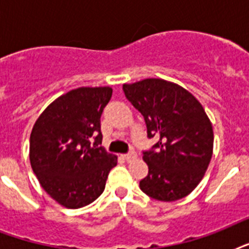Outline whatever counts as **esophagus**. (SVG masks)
Masks as SVG:
<instances>
[{
    "instance_id": "esophagus-1",
    "label": "esophagus",
    "mask_w": 249,
    "mask_h": 249,
    "mask_svg": "<svg viewBox=\"0 0 249 249\" xmlns=\"http://www.w3.org/2000/svg\"><path fill=\"white\" fill-rule=\"evenodd\" d=\"M123 158H124L126 161H132V160H134L137 158V154H136V151H130V152H128V154L123 155Z\"/></svg>"
}]
</instances>
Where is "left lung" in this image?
Wrapping results in <instances>:
<instances>
[{
  "label": "left lung",
  "mask_w": 249,
  "mask_h": 249,
  "mask_svg": "<svg viewBox=\"0 0 249 249\" xmlns=\"http://www.w3.org/2000/svg\"><path fill=\"white\" fill-rule=\"evenodd\" d=\"M126 99L144 119L147 137L159 138L143 151L148 174L140 182L146 195L174 201L201 181L213 152V129L203 106L187 90L161 79L124 84Z\"/></svg>",
  "instance_id": "left-lung-1"
}]
</instances>
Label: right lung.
Returning a JSON list of instances; mask_svg holds the SVG:
<instances>
[{
	"mask_svg": "<svg viewBox=\"0 0 249 249\" xmlns=\"http://www.w3.org/2000/svg\"><path fill=\"white\" fill-rule=\"evenodd\" d=\"M111 88H79L41 113L29 140V159L41 186L66 208L93 203L117 158L102 147L101 116Z\"/></svg>",
	"mask_w": 249,
	"mask_h": 249,
	"instance_id": "add662e5",
	"label": "right lung"
}]
</instances>
